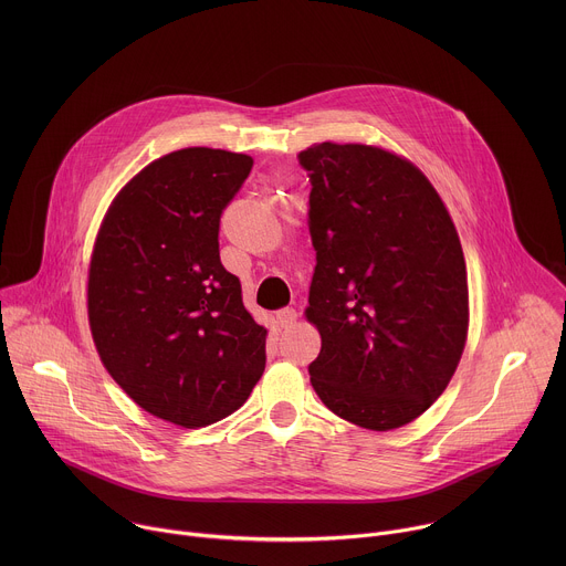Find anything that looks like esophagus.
Wrapping results in <instances>:
<instances>
[{
	"mask_svg": "<svg viewBox=\"0 0 566 566\" xmlns=\"http://www.w3.org/2000/svg\"><path fill=\"white\" fill-rule=\"evenodd\" d=\"M295 322H297V311H295V308L286 306V308L277 311V325H280L282 329H291V327L295 325Z\"/></svg>",
	"mask_w": 566,
	"mask_h": 566,
	"instance_id": "1",
	"label": "esophagus"
}]
</instances>
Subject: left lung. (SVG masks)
<instances>
[{
  "mask_svg": "<svg viewBox=\"0 0 566 566\" xmlns=\"http://www.w3.org/2000/svg\"><path fill=\"white\" fill-rule=\"evenodd\" d=\"M308 172L315 271L306 319L319 400L374 432L412 423L443 394L468 338V273L430 179L389 149L315 143Z\"/></svg>",
  "mask_w": 566,
  "mask_h": 566,
  "instance_id": "8db88e82",
  "label": "left lung"
}]
</instances>
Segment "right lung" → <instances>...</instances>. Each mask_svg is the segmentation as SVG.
Returning <instances> with one entry per match:
<instances>
[{
  "label": "right lung",
  "mask_w": 566,
  "mask_h": 566,
  "mask_svg": "<svg viewBox=\"0 0 566 566\" xmlns=\"http://www.w3.org/2000/svg\"><path fill=\"white\" fill-rule=\"evenodd\" d=\"M249 154L184 147L151 160L109 203L87 280L96 352L138 408L206 428L244 406L266 365V327L219 260V217Z\"/></svg>",
  "instance_id": "right-lung-1"
}]
</instances>
